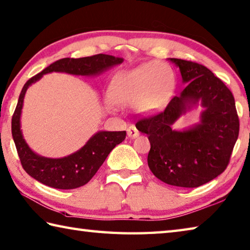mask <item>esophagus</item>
<instances>
[{
	"label": "esophagus",
	"mask_w": 250,
	"mask_h": 250,
	"mask_svg": "<svg viewBox=\"0 0 250 250\" xmlns=\"http://www.w3.org/2000/svg\"><path fill=\"white\" fill-rule=\"evenodd\" d=\"M126 132H128V136H129L130 139H134V138H136V136L140 134L138 129H136L134 125H130L129 128H128V130H126Z\"/></svg>",
	"instance_id": "1"
}]
</instances>
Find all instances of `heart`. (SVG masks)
Returning a JSON list of instances; mask_svg holds the SVG:
<instances>
[{"instance_id": "obj_1", "label": "heart", "mask_w": 250, "mask_h": 250, "mask_svg": "<svg viewBox=\"0 0 250 250\" xmlns=\"http://www.w3.org/2000/svg\"><path fill=\"white\" fill-rule=\"evenodd\" d=\"M174 86V72L167 62H146L114 76L109 97L116 105L133 104L141 115L149 116L167 105Z\"/></svg>"}]
</instances>
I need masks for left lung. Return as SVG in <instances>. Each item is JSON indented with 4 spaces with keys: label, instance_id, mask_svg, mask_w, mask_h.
Listing matches in <instances>:
<instances>
[{
    "label": "left lung",
    "instance_id": "8db88e82",
    "mask_svg": "<svg viewBox=\"0 0 250 250\" xmlns=\"http://www.w3.org/2000/svg\"><path fill=\"white\" fill-rule=\"evenodd\" d=\"M187 86L160 114L136 122L148 135L147 164L156 178L169 185L198 188L228 167L235 145L239 120L235 101L227 85L197 62L169 58ZM203 107L200 122L183 130L172 126L188 111Z\"/></svg>",
    "mask_w": 250,
    "mask_h": 250
}]
</instances>
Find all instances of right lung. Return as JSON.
Masks as SVG:
<instances>
[{"mask_svg": "<svg viewBox=\"0 0 250 250\" xmlns=\"http://www.w3.org/2000/svg\"><path fill=\"white\" fill-rule=\"evenodd\" d=\"M124 58L106 54L82 58H62L29 79L19 95L12 118V134L24 171L42 184L60 189H72L86 184L94 177L107 156L125 139V131H99L82 147L66 157L48 158L33 151L23 139L21 117L28 87L50 72H66L75 76H97L120 65Z\"/></svg>", "mask_w": 250, "mask_h": 250, "instance_id": "add662e5", "label": "right lung"}]
</instances>
